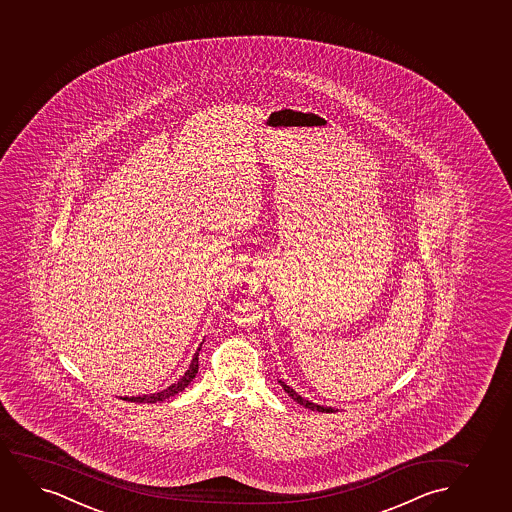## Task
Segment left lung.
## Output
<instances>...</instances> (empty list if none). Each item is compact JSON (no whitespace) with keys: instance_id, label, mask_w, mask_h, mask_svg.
<instances>
[{"instance_id":"8db88e82","label":"left lung","mask_w":512,"mask_h":512,"mask_svg":"<svg viewBox=\"0 0 512 512\" xmlns=\"http://www.w3.org/2000/svg\"><path fill=\"white\" fill-rule=\"evenodd\" d=\"M281 383V386L284 388V392L288 393L295 402H298V404L303 405V407H307V409H310V411H319V412H333L335 409L333 407H322V405L314 404V402H310V400H305V398L300 397L291 386L286 385L284 381H279Z\"/></svg>"}]
</instances>
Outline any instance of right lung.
Wrapping results in <instances>:
<instances>
[{
    "instance_id": "add662e5",
    "label": "right lung",
    "mask_w": 512,
    "mask_h": 512,
    "mask_svg": "<svg viewBox=\"0 0 512 512\" xmlns=\"http://www.w3.org/2000/svg\"><path fill=\"white\" fill-rule=\"evenodd\" d=\"M200 347L196 348V354L193 355V360H191L190 367H188V371L181 376V378L177 379L174 385L169 386V388H165L162 392L152 393V395H143V397H124L122 400H127V402H139V404H157V402H164L165 398L174 397L179 392H183L186 386L190 385L191 381L195 379L196 373H198V354H200Z\"/></svg>"
}]
</instances>
